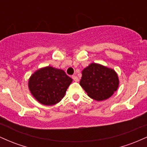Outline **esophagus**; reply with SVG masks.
Instances as JSON below:
<instances>
[{
	"label": "esophagus",
	"instance_id": "esophagus-1",
	"mask_svg": "<svg viewBox=\"0 0 147 147\" xmlns=\"http://www.w3.org/2000/svg\"><path fill=\"white\" fill-rule=\"evenodd\" d=\"M72 78L73 79V80L75 81V82H79V78L77 77V76L73 75V76H72Z\"/></svg>",
	"mask_w": 147,
	"mask_h": 147
}]
</instances>
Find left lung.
I'll list each match as a JSON object with an SVG mask.
<instances>
[{
  "label": "left lung",
  "instance_id": "8db88e82",
  "mask_svg": "<svg viewBox=\"0 0 147 147\" xmlns=\"http://www.w3.org/2000/svg\"><path fill=\"white\" fill-rule=\"evenodd\" d=\"M82 74L79 84L88 97L98 102L109 99L119 87L117 72L102 64L90 63Z\"/></svg>",
  "mask_w": 147,
  "mask_h": 147
}]
</instances>
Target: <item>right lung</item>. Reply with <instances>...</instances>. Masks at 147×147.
I'll use <instances>...</instances> for the list:
<instances>
[{
  "label": "right lung",
  "instance_id": "obj_1",
  "mask_svg": "<svg viewBox=\"0 0 147 147\" xmlns=\"http://www.w3.org/2000/svg\"><path fill=\"white\" fill-rule=\"evenodd\" d=\"M72 82L64 70L49 65L38 69L30 76L28 88L37 102L52 106L63 99Z\"/></svg>",
  "mask_w": 147,
  "mask_h": 147
}]
</instances>
